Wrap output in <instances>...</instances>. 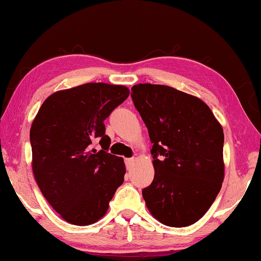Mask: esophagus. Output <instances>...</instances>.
I'll return each mask as SVG.
<instances>
[{
  "instance_id": "34e87169",
  "label": "esophagus",
  "mask_w": 261,
  "mask_h": 261,
  "mask_svg": "<svg viewBox=\"0 0 261 261\" xmlns=\"http://www.w3.org/2000/svg\"><path fill=\"white\" fill-rule=\"evenodd\" d=\"M124 163H126V166L128 170H130L132 167H133L134 163H135V159L134 158H128V159H124Z\"/></svg>"
}]
</instances>
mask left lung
I'll return each instance as SVG.
<instances>
[{
	"mask_svg": "<svg viewBox=\"0 0 261 261\" xmlns=\"http://www.w3.org/2000/svg\"><path fill=\"white\" fill-rule=\"evenodd\" d=\"M132 91L153 144L154 178L142 190L146 205L169 227L194 224L222 187V126L202 99L174 88L146 83Z\"/></svg>",
	"mask_w": 261,
	"mask_h": 261,
	"instance_id": "left-lung-1",
	"label": "left lung"
}]
</instances>
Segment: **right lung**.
Returning <instances> with one entry per match:
<instances>
[{
  "label": "right lung",
  "instance_id": "right-lung-1",
  "mask_svg": "<svg viewBox=\"0 0 261 261\" xmlns=\"http://www.w3.org/2000/svg\"><path fill=\"white\" fill-rule=\"evenodd\" d=\"M129 96L123 85L87 83L57 91L32 123V169L40 191L66 222L88 226L105 216L126 173L108 153L105 120ZM100 139L102 150L92 148Z\"/></svg>",
  "mask_w": 261,
  "mask_h": 261
}]
</instances>
